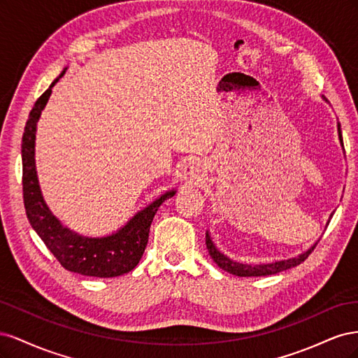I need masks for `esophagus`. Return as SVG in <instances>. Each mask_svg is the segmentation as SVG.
I'll list each match as a JSON object with an SVG mask.
<instances>
[{
    "mask_svg": "<svg viewBox=\"0 0 358 358\" xmlns=\"http://www.w3.org/2000/svg\"><path fill=\"white\" fill-rule=\"evenodd\" d=\"M204 171L206 169L203 162L199 159H192V161H188L185 167H183V178L192 183H199L204 178Z\"/></svg>",
    "mask_w": 358,
    "mask_h": 358,
    "instance_id": "obj_1",
    "label": "esophagus"
}]
</instances>
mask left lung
Returning a JSON list of instances; mask_svg holds the SVG:
<instances>
[{
    "mask_svg": "<svg viewBox=\"0 0 358 358\" xmlns=\"http://www.w3.org/2000/svg\"><path fill=\"white\" fill-rule=\"evenodd\" d=\"M338 131H339V138H341V143L342 142V133H341V125H338ZM206 246H208V251L210 254V257L213 258V262L218 264L222 270L225 272H229L231 275L236 276H268V275H275L279 272H284V270H288L291 267H296L300 263L305 262V259L309 257V254L315 249L317 243L313 245L310 249L305 254H301L296 258H289V259H282V262H275V263H270V264H257V266H249V264H242V263H236L233 259L227 258L224 254H221L218 249L215 248L210 236L206 233Z\"/></svg>",
    "mask_w": 358,
    "mask_h": 358,
    "instance_id": "left-lung-1",
    "label": "left lung"
}]
</instances>
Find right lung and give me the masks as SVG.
Wrapping results in <instances>:
<instances>
[{"label": "right lung", "instance_id": "obj_1", "mask_svg": "<svg viewBox=\"0 0 358 358\" xmlns=\"http://www.w3.org/2000/svg\"><path fill=\"white\" fill-rule=\"evenodd\" d=\"M64 73L66 70L59 74V78ZM59 78L38 96L29 112L22 136V189L28 221L64 268L94 278L121 276L131 272L138 264L148 245L149 229L158 208L162 201L175 196L176 191L166 192L150 203L112 236L92 239L62 227L41 197L34 162L37 121L52 94V86Z\"/></svg>", "mask_w": 358, "mask_h": 358}]
</instances>
